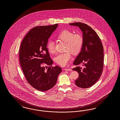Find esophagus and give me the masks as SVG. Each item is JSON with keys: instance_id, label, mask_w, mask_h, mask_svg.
I'll use <instances>...</instances> for the list:
<instances>
[{"instance_id": "esophagus-1", "label": "esophagus", "mask_w": 120, "mask_h": 120, "mask_svg": "<svg viewBox=\"0 0 120 120\" xmlns=\"http://www.w3.org/2000/svg\"><path fill=\"white\" fill-rule=\"evenodd\" d=\"M64 70L65 71H72V69H68V68H65L64 69Z\"/></svg>"}]
</instances>
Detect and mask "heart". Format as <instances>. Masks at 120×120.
<instances>
[{
	"instance_id": "obj_1",
	"label": "heart",
	"mask_w": 120,
	"mask_h": 120,
	"mask_svg": "<svg viewBox=\"0 0 120 120\" xmlns=\"http://www.w3.org/2000/svg\"><path fill=\"white\" fill-rule=\"evenodd\" d=\"M58 39L66 43V51L67 52L59 54L55 58V61L59 65L65 66L72 58L71 51L73 54L78 53L81 50L83 44V38L80 33H75L69 31L64 30L60 33L58 36ZM55 42L52 40L49 41L47 44L48 51L51 54L55 52Z\"/></svg>"
}]
</instances>
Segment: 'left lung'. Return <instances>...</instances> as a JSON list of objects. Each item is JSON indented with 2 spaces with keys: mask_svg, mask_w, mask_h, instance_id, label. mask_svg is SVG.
<instances>
[{
  "mask_svg": "<svg viewBox=\"0 0 120 120\" xmlns=\"http://www.w3.org/2000/svg\"><path fill=\"white\" fill-rule=\"evenodd\" d=\"M79 27L83 32V44L81 51L73 62L74 65L83 64V67L73 68L79 73L75 84L78 87L87 88L93 85L102 75L104 53L101 41L91 27L81 22L70 23Z\"/></svg>",
  "mask_w": 120,
  "mask_h": 120,
  "instance_id": "1",
  "label": "left lung"
}]
</instances>
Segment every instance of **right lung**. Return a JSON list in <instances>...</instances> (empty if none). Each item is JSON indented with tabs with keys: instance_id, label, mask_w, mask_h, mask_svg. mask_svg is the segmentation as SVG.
<instances>
[{
	"instance_id": "obj_1",
	"label": "right lung",
	"mask_w": 120,
	"mask_h": 120,
	"mask_svg": "<svg viewBox=\"0 0 120 120\" xmlns=\"http://www.w3.org/2000/svg\"><path fill=\"white\" fill-rule=\"evenodd\" d=\"M58 26L56 24L35 27L21 44L19 61L23 72L29 84L38 91H45L54 87L62 72L59 66H52L53 61L47 47L49 38Z\"/></svg>"
}]
</instances>
